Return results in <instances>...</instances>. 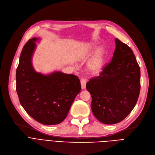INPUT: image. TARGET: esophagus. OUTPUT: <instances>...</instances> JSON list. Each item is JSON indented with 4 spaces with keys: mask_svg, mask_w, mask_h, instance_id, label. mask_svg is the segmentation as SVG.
Returning a JSON list of instances; mask_svg holds the SVG:
<instances>
[{
    "mask_svg": "<svg viewBox=\"0 0 155 155\" xmlns=\"http://www.w3.org/2000/svg\"><path fill=\"white\" fill-rule=\"evenodd\" d=\"M80 83H81V87H82V88L85 89L86 88V83H87L86 79L85 78H81Z\"/></svg>",
    "mask_w": 155,
    "mask_h": 155,
    "instance_id": "obj_1",
    "label": "esophagus"
}]
</instances>
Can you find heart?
Returning a JSON list of instances; mask_svg holds the SVG:
<instances>
[{
	"mask_svg": "<svg viewBox=\"0 0 155 155\" xmlns=\"http://www.w3.org/2000/svg\"><path fill=\"white\" fill-rule=\"evenodd\" d=\"M92 49L95 46L92 47ZM105 51L102 48L99 49L92 56V58L88 61L87 67L91 73L97 74L101 73L105 66Z\"/></svg>",
	"mask_w": 155,
	"mask_h": 155,
	"instance_id": "obj_1",
	"label": "heart"
}]
</instances>
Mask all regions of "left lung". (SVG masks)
Here are the masks:
<instances>
[{
    "instance_id": "1",
    "label": "left lung",
    "mask_w": 155,
    "mask_h": 155,
    "mask_svg": "<svg viewBox=\"0 0 155 155\" xmlns=\"http://www.w3.org/2000/svg\"><path fill=\"white\" fill-rule=\"evenodd\" d=\"M112 60L100 75L90 79L86 88L92 96L94 116L105 124L124 119L134 109L140 92V68L133 51L115 39Z\"/></svg>"
}]
</instances>
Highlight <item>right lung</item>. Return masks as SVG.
<instances>
[{
	"label": "right lung",
	"instance_id": "add662e5",
	"mask_svg": "<svg viewBox=\"0 0 155 155\" xmlns=\"http://www.w3.org/2000/svg\"><path fill=\"white\" fill-rule=\"evenodd\" d=\"M39 38L29 39L24 46L16 70V91L28 114L39 123L58 124L67 117L71 105L81 91L80 81L73 74L54 71L36 72L32 57Z\"/></svg>",
	"mask_w": 155,
	"mask_h": 155
}]
</instances>
